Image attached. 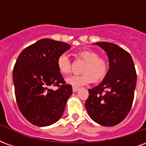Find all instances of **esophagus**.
Segmentation results:
<instances>
[{"label": "esophagus", "instance_id": "1", "mask_svg": "<svg viewBox=\"0 0 146 146\" xmlns=\"http://www.w3.org/2000/svg\"><path fill=\"white\" fill-rule=\"evenodd\" d=\"M78 88L77 87H76V86H73V92H76L77 91H78Z\"/></svg>", "mask_w": 146, "mask_h": 146}]
</instances>
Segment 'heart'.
Listing matches in <instances>:
<instances>
[{
    "mask_svg": "<svg viewBox=\"0 0 146 146\" xmlns=\"http://www.w3.org/2000/svg\"><path fill=\"white\" fill-rule=\"evenodd\" d=\"M77 57L84 61L81 72L83 74L69 77L67 82L74 86H82L88 84L93 80L98 82L107 75L109 64L104 58L98 56V54L92 50H82L79 51ZM58 70L64 76L69 75L72 71V63L66 54H60L57 58Z\"/></svg>",
    "mask_w": 146,
    "mask_h": 146,
    "instance_id": "obj_1",
    "label": "heart"
}]
</instances>
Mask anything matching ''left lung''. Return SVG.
Wrapping results in <instances>:
<instances>
[{
    "label": "left lung",
    "mask_w": 146,
    "mask_h": 146,
    "mask_svg": "<svg viewBox=\"0 0 146 146\" xmlns=\"http://www.w3.org/2000/svg\"><path fill=\"white\" fill-rule=\"evenodd\" d=\"M106 51L110 69L103 81L88 89L86 110L94 121L106 127L118 124L132 107L137 74L131 54L110 42H97Z\"/></svg>",
    "instance_id": "left-lung-1"
}]
</instances>
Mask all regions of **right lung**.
<instances>
[{
    "mask_svg": "<svg viewBox=\"0 0 146 146\" xmlns=\"http://www.w3.org/2000/svg\"><path fill=\"white\" fill-rule=\"evenodd\" d=\"M70 45L41 39L23 49L13 69V83L18 107L33 125L45 127L62 116L73 89L58 70L57 58ZM58 86L54 91L51 86Z\"/></svg>",
    "mask_w": 146,
    "mask_h": 146,
    "instance_id": "1",
    "label": "right lung"
}]
</instances>
